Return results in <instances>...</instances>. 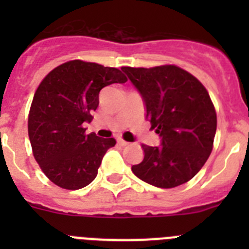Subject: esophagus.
<instances>
[{"instance_id":"obj_1","label":"esophagus","mask_w":249,"mask_h":249,"mask_svg":"<svg viewBox=\"0 0 249 249\" xmlns=\"http://www.w3.org/2000/svg\"><path fill=\"white\" fill-rule=\"evenodd\" d=\"M117 143L120 144V146L124 147V146H127V144H128V142H126V141L122 140V138H117Z\"/></svg>"}]
</instances>
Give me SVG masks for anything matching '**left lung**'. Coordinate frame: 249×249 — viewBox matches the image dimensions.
<instances>
[{"label":"left lung","mask_w":249,"mask_h":249,"mask_svg":"<svg viewBox=\"0 0 249 249\" xmlns=\"http://www.w3.org/2000/svg\"><path fill=\"white\" fill-rule=\"evenodd\" d=\"M142 96L146 118L160 144H142L144 158L132 172L146 183L173 188L192 179L213 148L217 114L210 94L195 76L173 65L122 67Z\"/></svg>","instance_id":"left-lung-1"}]
</instances>
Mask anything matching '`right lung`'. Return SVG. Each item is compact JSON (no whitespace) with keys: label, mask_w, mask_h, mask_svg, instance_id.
Here are the masks:
<instances>
[{"label":"right lung","mask_w":249,"mask_h":249,"mask_svg":"<svg viewBox=\"0 0 249 249\" xmlns=\"http://www.w3.org/2000/svg\"><path fill=\"white\" fill-rule=\"evenodd\" d=\"M126 76L113 67L80 59L50 72L39 83L28 114V137L35 160L50 181L65 190H80L93 181L114 138L86 135L100 91Z\"/></svg>","instance_id":"right-lung-1"}]
</instances>
